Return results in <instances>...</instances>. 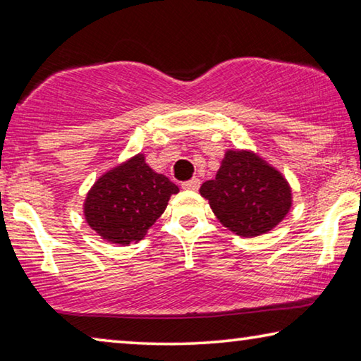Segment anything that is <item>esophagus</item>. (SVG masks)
Masks as SVG:
<instances>
[{
  "mask_svg": "<svg viewBox=\"0 0 361 361\" xmlns=\"http://www.w3.org/2000/svg\"><path fill=\"white\" fill-rule=\"evenodd\" d=\"M199 186H200V180L199 178H191V180L181 183V188L183 189H189V191H195V189H199Z\"/></svg>",
  "mask_w": 361,
  "mask_h": 361,
  "instance_id": "esophagus-1",
  "label": "esophagus"
}]
</instances>
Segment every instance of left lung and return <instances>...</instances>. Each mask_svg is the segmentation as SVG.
<instances>
[{
  "mask_svg": "<svg viewBox=\"0 0 361 361\" xmlns=\"http://www.w3.org/2000/svg\"><path fill=\"white\" fill-rule=\"evenodd\" d=\"M223 226L255 237L282 221L291 207V189L276 169L250 151H228L215 180L200 186Z\"/></svg>",
  "mask_w": 361,
  "mask_h": 361,
  "instance_id": "8db88e82",
  "label": "left lung"
}]
</instances>
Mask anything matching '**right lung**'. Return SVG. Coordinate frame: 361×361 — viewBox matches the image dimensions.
I'll return each mask as SVG.
<instances>
[{
  "mask_svg": "<svg viewBox=\"0 0 361 361\" xmlns=\"http://www.w3.org/2000/svg\"><path fill=\"white\" fill-rule=\"evenodd\" d=\"M176 192L178 186L137 154L95 181L84 202L85 221L105 240L129 245L143 239Z\"/></svg>",
  "mask_w": 361,
  "mask_h": 361,
  "instance_id": "right-lung-1",
  "label": "right lung"
}]
</instances>
